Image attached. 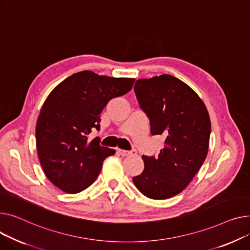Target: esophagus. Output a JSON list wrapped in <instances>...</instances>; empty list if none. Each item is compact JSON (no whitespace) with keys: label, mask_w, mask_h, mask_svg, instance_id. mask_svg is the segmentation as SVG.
Wrapping results in <instances>:
<instances>
[{"label":"esophagus","mask_w":250,"mask_h":250,"mask_svg":"<svg viewBox=\"0 0 250 250\" xmlns=\"http://www.w3.org/2000/svg\"><path fill=\"white\" fill-rule=\"evenodd\" d=\"M118 152L122 155V156H128L130 154H132V151H129V150H124V149H119Z\"/></svg>","instance_id":"obj_1"}]
</instances>
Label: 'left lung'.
<instances>
[{
    "label": "left lung",
    "instance_id": "8db88e82",
    "mask_svg": "<svg viewBox=\"0 0 250 250\" xmlns=\"http://www.w3.org/2000/svg\"><path fill=\"white\" fill-rule=\"evenodd\" d=\"M134 91L151 134L166 140L157 156L142 155L144 169L133 183L147 198L168 199L183 192L206 159L209 113L194 90L170 75L137 80Z\"/></svg>",
    "mask_w": 250,
    "mask_h": 250
}]
</instances>
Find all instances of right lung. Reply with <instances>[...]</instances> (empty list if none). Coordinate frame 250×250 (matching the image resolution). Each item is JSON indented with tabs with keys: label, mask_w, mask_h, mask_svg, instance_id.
I'll list each match as a JSON object with an SVG mask.
<instances>
[{
	"label": "right lung",
	"mask_w": 250,
	"mask_h": 250,
	"mask_svg": "<svg viewBox=\"0 0 250 250\" xmlns=\"http://www.w3.org/2000/svg\"><path fill=\"white\" fill-rule=\"evenodd\" d=\"M135 79L111 78L83 70L75 73L48 95L36 123V147L47 179L68 194L90 187L103 161L114 149L100 145L87 135L100 129V115L116 97L132 89Z\"/></svg>",
	"instance_id": "obj_1"
}]
</instances>
